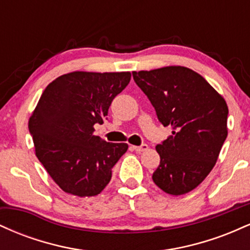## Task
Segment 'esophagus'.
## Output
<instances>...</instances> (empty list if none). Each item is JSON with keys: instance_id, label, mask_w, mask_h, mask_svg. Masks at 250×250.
<instances>
[{"instance_id": "34e87169", "label": "esophagus", "mask_w": 250, "mask_h": 250, "mask_svg": "<svg viewBox=\"0 0 250 250\" xmlns=\"http://www.w3.org/2000/svg\"><path fill=\"white\" fill-rule=\"evenodd\" d=\"M133 149L135 151H137V153H142V151L147 150L148 145H146V143H142L141 146H134Z\"/></svg>"}]
</instances>
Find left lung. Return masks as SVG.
<instances>
[{
    "label": "left lung",
    "instance_id": "left-lung-1",
    "mask_svg": "<svg viewBox=\"0 0 250 250\" xmlns=\"http://www.w3.org/2000/svg\"><path fill=\"white\" fill-rule=\"evenodd\" d=\"M133 77L159 121L173 128L156 146L161 161L153 181L167 194L189 193L210 173L227 139L225 99L200 74L180 65L133 71Z\"/></svg>",
    "mask_w": 250,
    "mask_h": 250
}]
</instances>
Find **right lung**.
Here are the masks:
<instances>
[{
    "label": "right lung",
    "instance_id": "obj_1",
    "mask_svg": "<svg viewBox=\"0 0 250 250\" xmlns=\"http://www.w3.org/2000/svg\"><path fill=\"white\" fill-rule=\"evenodd\" d=\"M130 73L74 71L47 85L29 119L39 161L68 194L95 196L111 179L127 143H110L94 135Z\"/></svg>",
    "mask_w": 250,
    "mask_h": 250
}]
</instances>
